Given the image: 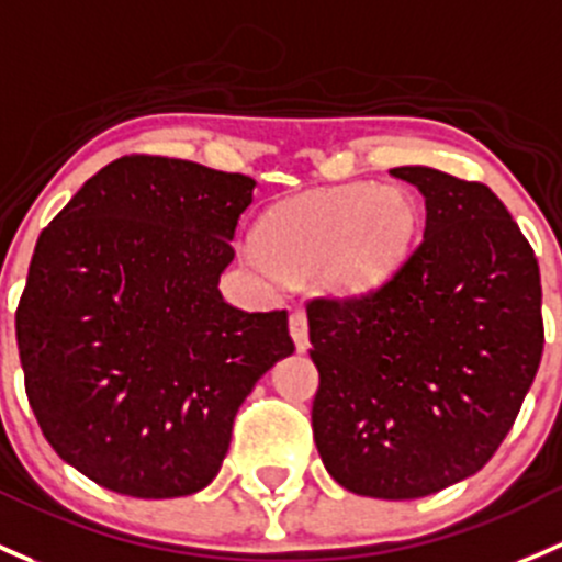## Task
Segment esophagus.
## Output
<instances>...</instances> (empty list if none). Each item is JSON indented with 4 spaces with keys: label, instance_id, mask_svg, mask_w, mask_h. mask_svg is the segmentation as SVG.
<instances>
[{
    "label": "esophagus",
    "instance_id": "34e87169",
    "mask_svg": "<svg viewBox=\"0 0 562 562\" xmlns=\"http://www.w3.org/2000/svg\"><path fill=\"white\" fill-rule=\"evenodd\" d=\"M288 328H291V339L293 345H296L299 352H304L306 347H310V326H306V315L301 310L291 312V317H288Z\"/></svg>",
    "mask_w": 562,
    "mask_h": 562
}]
</instances>
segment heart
I'll list each match as a JSON object with an SVG mask.
<instances>
[{
  "label": "heart",
  "mask_w": 562,
  "mask_h": 562,
  "mask_svg": "<svg viewBox=\"0 0 562 562\" xmlns=\"http://www.w3.org/2000/svg\"><path fill=\"white\" fill-rule=\"evenodd\" d=\"M420 221V204L404 186L317 188L266 212L250 258L288 280L317 277L336 296H366L401 269Z\"/></svg>",
  "instance_id": "b5f03b06"
}]
</instances>
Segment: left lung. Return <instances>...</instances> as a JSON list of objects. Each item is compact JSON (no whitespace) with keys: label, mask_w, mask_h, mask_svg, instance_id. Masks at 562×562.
I'll return each mask as SVG.
<instances>
[{"label":"left lung","mask_w":562,"mask_h":562,"mask_svg":"<svg viewBox=\"0 0 562 562\" xmlns=\"http://www.w3.org/2000/svg\"><path fill=\"white\" fill-rule=\"evenodd\" d=\"M390 175L425 196V236L376 291L306 304L312 434L341 487L406 501L493 458L539 371L544 317L533 247L484 182Z\"/></svg>","instance_id":"1"}]
</instances>
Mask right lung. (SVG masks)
<instances>
[{
	"instance_id": "add662e5",
	"label": "right lung",
	"mask_w": 562,
	"mask_h": 562,
	"mask_svg": "<svg viewBox=\"0 0 562 562\" xmlns=\"http://www.w3.org/2000/svg\"><path fill=\"white\" fill-rule=\"evenodd\" d=\"M256 180L164 156L99 169L43 228L15 310L26 398L58 458L134 498L221 471L236 409L291 356L288 312L217 291Z\"/></svg>"
}]
</instances>
